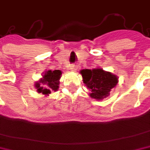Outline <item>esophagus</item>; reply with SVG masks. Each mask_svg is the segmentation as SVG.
Listing matches in <instances>:
<instances>
[{
	"mask_svg": "<svg viewBox=\"0 0 150 150\" xmlns=\"http://www.w3.org/2000/svg\"><path fill=\"white\" fill-rule=\"evenodd\" d=\"M70 69H72V71H76V69H77V67H76L75 65H72V66L70 67Z\"/></svg>",
	"mask_w": 150,
	"mask_h": 150,
	"instance_id": "1",
	"label": "esophagus"
}]
</instances>
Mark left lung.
Returning a JSON list of instances; mask_svg holds the SVG:
<instances>
[{
  "label": "left lung",
  "mask_w": 150,
  "mask_h": 150,
  "mask_svg": "<svg viewBox=\"0 0 150 150\" xmlns=\"http://www.w3.org/2000/svg\"><path fill=\"white\" fill-rule=\"evenodd\" d=\"M81 74L83 82L90 90V96L96 100H102L110 95L111 90L117 82V77L111 72L103 70L101 68L93 69H82Z\"/></svg>",
  "instance_id": "8db88e82"
}]
</instances>
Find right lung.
Masks as SVG:
<instances>
[{"label":"right lung","mask_w":150,"mask_h":150,"mask_svg":"<svg viewBox=\"0 0 150 150\" xmlns=\"http://www.w3.org/2000/svg\"><path fill=\"white\" fill-rule=\"evenodd\" d=\"M62 72L59 69H49L42 75V79L35 83V87L38 93L49 96L52 91H56L59 89V79Z\"/></svg>","instance_id":"add662e5"}]
</instances>
